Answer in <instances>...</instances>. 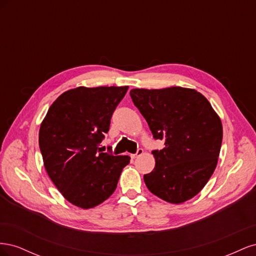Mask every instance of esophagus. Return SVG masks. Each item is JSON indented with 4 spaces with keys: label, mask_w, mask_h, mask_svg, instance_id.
<instances>
[{
    "label": "esophagus",
    "mask_w": 256,
    "mask_h": 256,
    "mask_svg": "<svg viewBox=\"0 0 256 256\" xmlns=\"http://www.w3.org/2000/svg\"><path fill=\"white\" fill-rule=\"evenodd\" d=\"M143 152H144V150H143L142 148H138V150H136V154H131V157H132V158H138V157H140V156H142V154H143Z\"/></svg>",
    "instance_id": "1"
}]
</instances>
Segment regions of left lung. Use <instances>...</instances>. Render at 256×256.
<instances>
[{
  "mask_svg": "<svg viewBox=\"0 0 256 256\" xmlns=\"http://www.w3.org/2000/svg\"><path fill=\"white\" fill-rule=\"evenodd\" d=\"M130 96L154 138L166 145L152 152L156 164L144 175L146 187L172 204L196 196L218 164L223 136L219 115L192 88H134Z\"/></svg>",
  "mask_w": 256,
  "mask_h": 256,
  "instance_id": "1",
  "label": "left lung"
}]
</instances>
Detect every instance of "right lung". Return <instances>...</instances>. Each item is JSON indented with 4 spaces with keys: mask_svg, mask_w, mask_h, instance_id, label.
<instances>
[{
    "mask_svg": "<svg viewBox=\"0 0 256 256\" xmlns=\"http://www.w3.org/2000/svg\"><path fill=\"white\" fill-rule=\"evenodd\" d=\"M128 86H79L54 102L40 129V148L50 180L69 203L92 208L118 187L129 156L102 152L116 106Z\"/></svg>",
    "mask_w": 256,
    "mask_h": 256,
    "instance_id": "right-lung-1",
    "label": "right lung"
}]
</instances>
